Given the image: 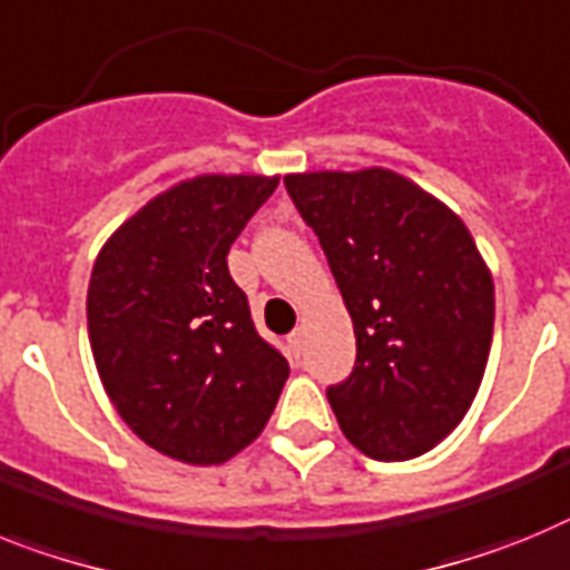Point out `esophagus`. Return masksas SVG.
Masks as SVG:
<instances>
[{
	"mask_svg": "<svg viewBox=\"0 0 570 570\" xmlns=\"http://www.w3.org/2000/svg\"><path fill=\"white\" fill-rule=\"evenodd\" d=\"M289 350H292V355H295V358H298L301 353H304V330H295V333L289 335Z\"/></svg>",
	"mask_w": 570,
	"mask_h": 570,
	"instance_id": "34e87169",
	"label": "esophagus"
}]
</instances>
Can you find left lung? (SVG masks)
Listing matches in <instances>:
<instances>
[{
    "label": "left lung",
    "mask_w": 570,
    "mask_h": 570,
    "mask_svg": "<svg viewBox=\"0 0 570 570\" xmlns=\"http://www.w3.org/2000/svg\"><path fill=\"white\" fill-rule=\"evenodd\" d=\"M318 235L355 330V367L326 387L344 435L381 462L428 453L482 384L493 278L468 226L387 168L284 177Z\"/></svg>",
    "instance_id": "obj_1"
}]
</instances>
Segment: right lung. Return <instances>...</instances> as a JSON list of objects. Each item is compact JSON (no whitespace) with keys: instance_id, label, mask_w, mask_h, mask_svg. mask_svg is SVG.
<instances>
[{"instance_id":"obj_1","label":"right lung","mask_w":570,"mask_h":570,"mask_svg":"<svg viewBox=\"0 0 570 570\" xmlns=\"http://www.w3.org/2000/svg\"><path fill=\"white\" fill-rule=\"evenodd\" d=\"M275 186L257 175L180 183L114 232L94 264L88 338L102 387L148 448L180 462H226L255 442L289 379L226 264Z\"/></svg>"}]
</instances>
